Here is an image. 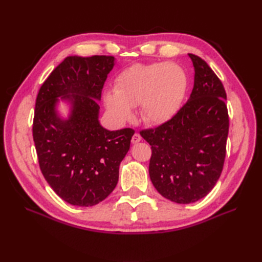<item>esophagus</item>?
<instances>
[{
  "mask_svg": "<svg viewBox=\"0 0 262 262\" xmlns=\"http://www.w3.org/2000/svg\"><path fill=\"white\" fill-rule=\"evenodd\" d=\"M141 141V136L139 133H134L133 134V137H132V139H131V142L133 144H136V143H139V142Z\"/></svg>",
  "mask_w": 262,
  "mask_h": 262,
  "instance_id": "obj_1",
  "label": "esophagus"
}]
</instances>
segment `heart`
<instances>
[{
    "instance_id": "obj_1",
    "label": "heart",
    "mask_w": 262,
    "mask_h": 262,
    "mask_svg": "<svg viewBox=\"0 0 262 262\" xmlns=\"http://www.w3.org/2000/svg\"><path fill=\"white\" fill-rule=\"evenodd\" d=\"M187 87L185 70L176 63H137L117 76L115 92L107 93L105 101L118 121L130 120L132 107L140 105L146 123L161 124L177 114Z\"/></svg>"
}]
</instances>
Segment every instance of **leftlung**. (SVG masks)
<instances>
[{"instance_id": "1", "label": "left lung", "mask_w": 262, "mask_h": 262, "mask_svg": "<svg viewBox=\"0 0 262 262\" xmlns=\"http://www.w3.org/2000/svg\"><path fill=\"white\" fill-rule=\"evenodd\" d=\"M194 68L190 97L170 120L140 134L152 148L148 172L164 198L187 204L202 199L223 170L229 119L226 93L208 63L189 53Z\"/></svg>"}]
</instances>
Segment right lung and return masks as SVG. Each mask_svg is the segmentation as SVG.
I'll use <instances>...</instances> for the list:
<instances>
[{
    "label": "right lung",
    "mask_w": 262,
    "mask_h": 262,
    "mask_svg": "<svg viewBox=\"0 0 262 262\" xmlns=\"http://www.w3.org/2000/svg\"><path fill=\"white\" fill-rule=\"evenodd\" d=\"M114 66L112 55L68 57L36 98L33 138L39 167L53 191L77 207H92L113 192L134 134L131 128L108 131L98 121L97 100ZM59 97L73 106L67 121L55 110Z\"/></svg>",
    "instance_id": "1"
}]
</instances>
